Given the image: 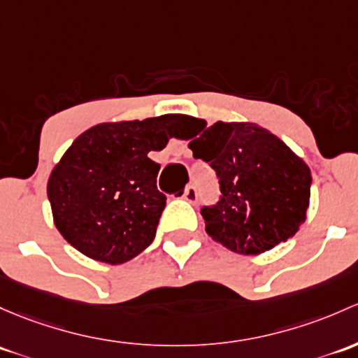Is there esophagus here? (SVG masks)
<instances>
[{"mask_svg": "<svg viewBox=\"0 0 358 358\" xmlns=\"http://www.w3.org/2000/svg\"><path fill=\"white\" fill-rule=\"evenodd\" d=\"M183 199H185L187 202H190V204H194V202L197 201V190H195V187H187L185 192H183Z\"/></svg>", "mask_w": 358, "mask_h": 358, "instance_id": "1", "label": "esophagus"}]
</instances>
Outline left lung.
Here are the masks:
<instances>
[{
  "mask_svg": "<svg viewBox=\"0 0 358 358\" xmlns=\"http://www.w3.org/2000/svg\"><path fill=\"white\" fill-rule=\"evenodd\" d=\"M199 122L192 137H201L189 148L216 169L221 185L220 202L201 210L208 235L240 255L264 254L292 238L310 201L306 161L252 122H216L209 129Z\"/></svg>",
  "mask_w": 358,
  "mask_h": 358,
  "instance_id": "left-lung-1",
  "label": "left lung"
}]
</instances>
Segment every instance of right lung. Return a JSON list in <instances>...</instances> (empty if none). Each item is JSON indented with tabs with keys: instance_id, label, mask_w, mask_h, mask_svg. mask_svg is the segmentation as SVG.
I'll return each mask as SVG.
<instances>
[{
	"instance_id": "obj_1",
	"label": "right lung",
	"mask_w": 358,
	"mask_h": 358,
	"mask_svg": "<svg viewBox=\"0 0 358 358\" xmlns=\"http://www.w3.org/2000/svg\"><path fill=\"white\" fill-rule=\"evenodd\" d=\"M185 118L97 123L71 142L48 180L52 221L71 247L116 266L152 242L166 195L156 185L159 164L148 154L178 137Z\"/></svg>"
}]
</instances>
